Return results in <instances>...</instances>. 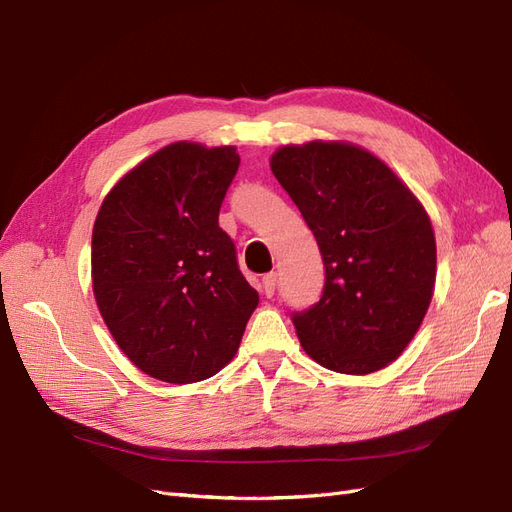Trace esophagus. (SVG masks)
I'll list each match as a JSON object with an SVG mask.
<instances>
[{"label":"esophagus","mask_w":512,"mask_h":512,"mask_svg":"<svg viewBox=\"0 0 512 512\" xmlns=\"http://www.w3.org/2000/svg\"><path fill=\"white\" fill-rule=\"evenodd\" d=\"M261 289H263V295H266V298H272L274 289H276V274L274 272H270V274L261 278Z\"/></svg>","instance_id":"esophagus-1"}]
</instances>
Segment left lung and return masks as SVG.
Listing matches in <instances>:
<instances>
[{
  "label": "left lung",
  "mask_w": 512,
  "mask_h": 512,
  "mask_svg": "<svg viewBox=\"0 0 512 512\" xmlns=\"http://www.w3.org/2000/svg\"><path fill=\"white\" fill-rule=\"evenodd\" d=\"M270 168L325 263L321 300L295 312L302 349L340 374H372L415 338L436 285L430 214L383 159L346 140L278 146Z\"/></svg>",
  "instance_id": "left-lung-1"
}]
</instances>
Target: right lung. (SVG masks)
Wrapping results in <instances>:
<instances>
[{"label": "right lung", "mask_w": 512, "mask_h": 512, "mask_svg": "<svg viewBox=\"0 0 512 512\" xmlns=\"http://www.w3.org/2000/svg\"><path fill=\"white\" fill-rule=\"evenodd\" d=\"M238 166L236 146L172 142L123 174L95 217L97 308L131 364L157 381L223 370L259 304L219 227Z\"/></svg>", "instance_id": "1"}]
</instances>
